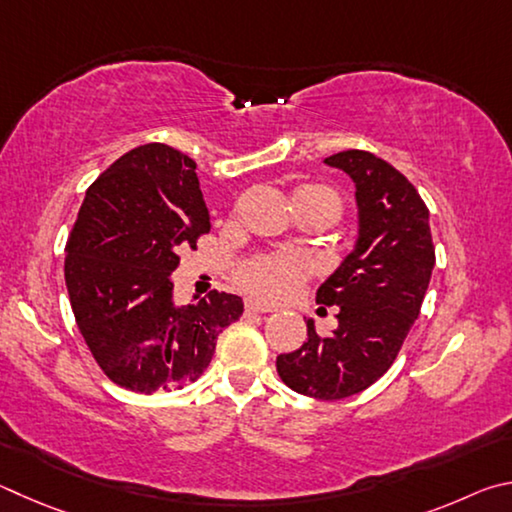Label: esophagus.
I'll return each instance as SVG.
<instances>
[{"label":"esophagus","instance_id":"obj_1","mask_svg":"<svg viewBox=\"0 0 512 512\" xmlns=\"http://www.w3.org/2000/svg\"><path fill=\"white\" fill-rule=\"evenodd\" d=\"M265 312H270V308L261 306V303H256V301H247L245 303V315L247 317H251V315H265Z\"/></svg>","mask_w":512,"mask_h":512}]
</instances>
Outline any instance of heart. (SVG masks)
Instances as JSON below:
<instances>
[{"mask_svg": "<svg viewBox=\"0 0 512 512\" xmlns=\"http://www.w3.org/2000/svg\"><path fill=\"white\" fill-rule=\"evenodd\" d=\"M319 204L335 215L342 213V200L328 186L308 184L294 191V206ZM310 276V261L299 251H270L256 254L240 265L238 283L251 297L261 301H283L299 290Z\"/></svg>", "mask_w": 512, "mask_h": 512, "instance_id": "obj_1", "label": "heart"}]
</instances>
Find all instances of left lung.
Masks as SVG:
<instances>
[{
	"label": "left lung",
	"mask_w": 512,
	"mask_h": 512,
	"mask_svg": "<svg viewBox=\"0 0 512 512\" xmlns=\"http://www.w3.org/2000/svg\"><path fill=\"white\" fill-rule=\"evenodd\" d=\"M326 164L351 175L360 206L355 251L317 290V303L339 308V326L317 335L308 319V339L276 357V371L303 396L342 400L369 389L396 362L436 254L427 206L400 170L366 150L337 152Z\"/></svg>",
	"instance_id": "8db88e82"
}]
</instances>
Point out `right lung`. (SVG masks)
<instances>
[{"instance_id":"1","label":"right lung","mask_w":512,"mask_h":512,"mask_svg":"<svg viewBox=\"0 0 512 512\" xmlns=\"http://www.w3.org/2000/svg\"><path fill=\"white\" fill-rule=\"evenodd\" d=\"M195 161L166 143L125 152L87 188L65 245V283L96 364L137 393L200 378L215 339L242 315L236 294L211 290L175 306L179 254L211 231Z\"/></svg>"}]
</instances>
